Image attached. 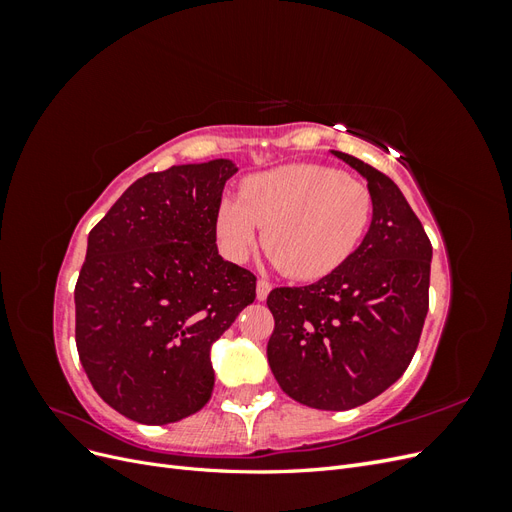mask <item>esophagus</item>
<instances>
[{
  "instance_id": "esophagus-1",
  "label": "esophagus",
  "mask_w": 512,
  "mask_h": 512,
  "mask_svg": "<svg viewBox=\"0 0 512 512\" xmlns=\"http://www.w3.org/2000/svg\"><path fill=\"white\" fill-rule=\"evenodd\" d=\"M269 292H271V282L258 280V284H256V297H258V301H265L269 297Z\"/></svg>"
}]
</instances>
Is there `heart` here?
<instances>
[{
  "mask_svg": "<svg viewBox=\"0 0 512 512\" xmlns=\"http://www.w3.org/2000/svg\"><path fill=\"white\" fill-rule=\"evenodd\" d=\"M374 213L367 185L320 164H290L243 183L218 209V237L245 260L265 228V250L288 277L320 280L354 254Z\"/></svg>",
  "mask_w": 512,
  "mask_h": 512,
  "instance_id": "heart-1",
  "label": "heart"
}]
</instances>
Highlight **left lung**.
Instances as JSON below:
<instances>
[{
	"label": "left lung",
	"instance_id": "left-lung-1",
	"mask_svg": "<svg viewBox=\"0 0 512 512\" xmlns=\"http://www.w3.org/2000/svg\"><path fill=\"white\" fill-rule=\"evenodd\" d=\"M367 179L374 218L363 243L309 286L273 288L267 356L282 391L316 410H350L408 369L429 309L431 243L401 190L374 166L333 151Z\"/></svg>",
	"mask_w": 512,
	"mask_h": 512
}]
</instances>
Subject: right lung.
Returning <instances> with one entry per match:
<instances>
[{
    "label": "right lung",
    "instance_id": "obj_1",
    "mask_svg": "<svg viewBox=\"0 0 512 512\" xmlns=\"http://www.w3.org/2000/svg\"><path fill=\"white\" fill-rule=\"evenodd\" d=\"M230 160L136 179L91 228L76 280V350L96 393L143 425L211 399V344L256 299V275L215 245Z\"/></svg>",
    "mask_w": 512,
    "mask_h": 512
}]
</instances>
